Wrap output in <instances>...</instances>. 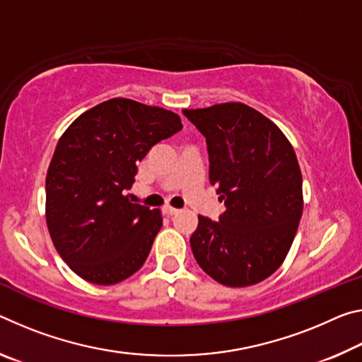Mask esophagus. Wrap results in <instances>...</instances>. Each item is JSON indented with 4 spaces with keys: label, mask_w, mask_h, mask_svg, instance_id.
I'll list each match as a JSON object with an SVG mask.
<instances>
[{
    "label": "esophagus",
    "mask_w": 362,
    "mask_h": 362,
    "mask_svg": "<svg viewBox=\"0 0 362 362\" xmlns=\"http://www.w3.org/2000/svg\"><path fill=\"white\" fill-rule=\"evenodd\" d=\"M163 212H164L165 216H174V214H177V212H179V209L172 208V206H164V208H163Z\"/></svg>",
    "instance_id": "34e87169"
}]
</instances>
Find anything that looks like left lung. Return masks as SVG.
<instances>
[{"mask_svg":"<svg viewBox=\"0 0 362 362\" xmlns=\"http://www.w3.org/2000/svg\"><path fill=\"white\" fill-rule=\"evenodd\" d=\"M206 139L209 182L226 211L198 216L199 267L226 286L262 282L282 266L303 214V177L284 132L243 103L183 109Z\"/></svg>","mask_w":362,"mask_h":362,"instance_id":"1","label":"left lung"}]
</instances>
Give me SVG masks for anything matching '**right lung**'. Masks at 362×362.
<instances>
[{"instance_id": "obj_1", "label": "right lung", "mask_w": 362, "mask_h": 362, "mask_svg": "<svg viewBox=\"0 0 362 362\" xmlns=\"http://www.w3.org/2000/svg\"><path fill=\"white\" fill-rule=\"evenodd\" d=\"M180 129V117L168 109L112 98L62 134L47 174V223L56 251L78 277L114 285L145 264L163 217L124 192L146 153Z\"/></svg>"}]
</instances>
